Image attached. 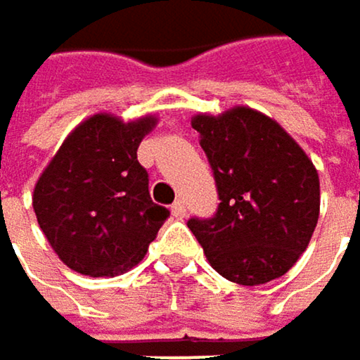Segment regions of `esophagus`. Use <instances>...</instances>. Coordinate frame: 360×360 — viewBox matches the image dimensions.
Returning <instances> with one entry per match:
<instances>
[{
	"label": "esophagus",
	"mask_w": 360,
	"mask_h": 360,
	"mask_svg": "<svg viewBox=\"0 0 360 360\" xmlns=\"http://www.w3.org/2000/svg\"><path fill=\"white\" fill-rule=\"evenodd\" d=\"M170 211H172V215H174L176 219H184V217H186V213H188V209H186V202H184V200H174V202H172V207H170Z\"/></svg>",
	"instance_id": "1"
}]
</instances>
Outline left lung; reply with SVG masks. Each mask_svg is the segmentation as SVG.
I'll return each instance as SVG.
<instances>
[{
	"label": "left lung",
	"mask_w": 360,
	"mask_h": 360,
	"mask_svg": "<svg viewBox=\"0 0 360 360\" xmlns=\"http://www.w3.org/2000/svg\"><path fill=\"white\" fill-rule=\"evenodd\" d=\"M213 168L217 213L188 228L228 281L255 287L287 274L319 221L321 184L306 151L272 117L234 107L192 120Z\"/></svg>",
	"instance_id": "obj_1"
}]
</instances>
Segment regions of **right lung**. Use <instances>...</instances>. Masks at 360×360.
Returning <instances> with one entry per match:
<instances>
[{
	"instance_id": "1",
	"label": "right lung",
	"mask_w": 360,
	"mask_h": 360,
	"mask_svg": "<svg viewBox=\"0 0 360 360\" xmlns=\"http://www.w3.org/2000/svg\"><path fill=\"white\" fill-rule=\"evenodd\" d=\"M153 115L84 120L60 145L33 190V211L65 266L86 276H117L136 266L170 211L149 196L136 160Z\"/></svg>"
}]
</instances>
